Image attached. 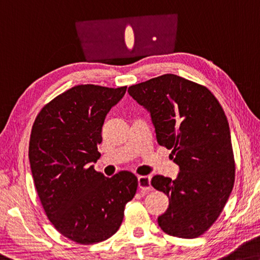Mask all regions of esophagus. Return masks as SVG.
<instances>
[{
  "label": "esophagus",
  "instance_id": "esophagus-1",
  "mask_svg": "<svg viewBox=\"0 0 260 260\" xmlns=\"http://www.w3.org/2000/svg\"><path fill=\"white\" fill-rule=\"evenodd\" d=\"M138 185L141 191H150V176H138Z\"/></svg>",
  "mask_w": 260,
  "mask_h": 260
}]
</instances>
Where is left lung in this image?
<instances>
[{
  "instance_id": "left-lung-1",
  "label": "left lung",
  "mask_w": 260,
  "mask_h": 260,
  "mask_svg": "<svg viewBox=\"0 0 260 260\" xmlns=\"http://www.w3.org/2000/svg\"><path fill=\"white\" fill-rule=\"evenodd\" d=\"M128 93L150 113L159 146L179 167L175 180L154 176L152 187L169 198L160 229L179 238L207 232L233 191L235 160L229 123L215 96L204 85L166 74L131 85Z\"/></svg>"
}]
</instances>
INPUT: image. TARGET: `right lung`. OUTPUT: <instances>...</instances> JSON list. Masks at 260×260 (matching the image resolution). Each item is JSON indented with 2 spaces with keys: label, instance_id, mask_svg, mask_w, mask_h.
Returning <instances> with one entry per match:
<instances>
[{
  "label": "right lung",
  "instance_id": "1",
  "mask_svg": "<svg viewBox=\"0 0 260 260\" xmlns=\"http://www.w3.org/2000/svg\"><path fill=\"white\" fill-rule=\"evenodd\" d=\"M127 86L81 84L41 109L34 122L28 159L37 193L54 228L78 244H94L118 232L138 178L120 171L111 178L93 169L101 157L106 114Z\"/></svg>",
  "mask_w": 260,
  "mask_h": 260
}]
</instances>
